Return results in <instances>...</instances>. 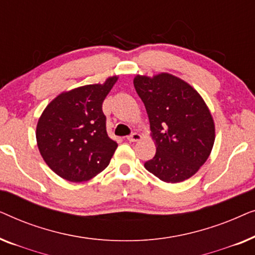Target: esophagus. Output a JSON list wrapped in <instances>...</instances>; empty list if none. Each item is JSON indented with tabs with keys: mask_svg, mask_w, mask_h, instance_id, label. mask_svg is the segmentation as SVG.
I'll use <instances>...</instances> for the list:
<instances>
[{
	"mask_svg": "<svg viewBox=\"0 0 255 255\" xmlns=\"http://www.w3.org/2000/svg\"><path fill=\"white\" fill-rule=\"evenodd\" d=\"M139 139H140V134L139 133H137V132H133V133H131L130 135H128V141H137V140H139Z\"/></svg>",
	"mask_w": 255,
	"mask_h": 255,
	"instance_id": "esophagus-1",
	"label": "esophagus"
}]
</instances>
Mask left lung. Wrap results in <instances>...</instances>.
<instances>
[{
    "mask_svg": "<svg viewBox=\"0 0 255 255\" xmlns=\"http://www.w3.org/2000/svg\"><path fill=\"white\" fill-rule=\"evenodd\" d=\"M135 92L147 111L156 145L145 168L163 182L177 183L193 176L207 161L215 141V124L203 99L190 85L161 73L137 75Z\"/></svg>",
    "mask_w": 255,
    "mask_h": 255,
    "instance_id": "left-lung-1",
    "label": "left lung"
}]
</instances>
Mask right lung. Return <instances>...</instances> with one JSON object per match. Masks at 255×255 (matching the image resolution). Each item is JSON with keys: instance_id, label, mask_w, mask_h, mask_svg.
<instances>
[{"instance_id": "right-lung-1", "label": "right lung", "mask_w": 255, "mask_h": 255, "mask_svg": "<svg viewBox=\"0 0 255 255\" xmlns=\"http://www.w3.org/2000/svg\"><path fill=\"white\" fill-rule=\"evenodd\" d=\"M117 76L55 97L37 124V144L47 166L62 179L83 182L109 165L117 142L107 133L102 104Z\"/></svg>"}]
</instances>
